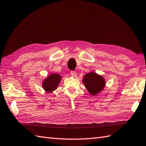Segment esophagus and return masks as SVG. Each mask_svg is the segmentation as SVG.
<instances>
[{"label":"esophagus","mask_w":146,"mask_h":146,"mask_svg":"<svg viewBox=\"0 0 146 146\" xmlns=\"http://www.w3.org/2000/svg\"><path fill=\"white\" fill-rule=\"evenodd\" d=\"M70 74H71V75H72V76L76 77V76H77V72H76V71H74V70H71V71H70Z\"/></svg>","instance_id":"obj_1"}]
</instances>
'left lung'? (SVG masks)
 <instances>
[{"label":"left lung","mask_w":146,"mask_h":146,"mask_svg":"<svg viewBox=\"0 0 146 146\" xmlns=\"http://www.w3.org/2000/svg\"><path fill=\"white\" fill-rule=\"evenodd\" d=\"M82 82L92 96H96L102 91L106 86L104 77L93 72L86 74L84 77Z\"/></svg>","instance_id":"obj_1"}]
</instances>
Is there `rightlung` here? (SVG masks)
<instances>
[{"instance_id":"obj_1","label":"right lung","mask_w":146,"mask_h":146,"mask_svg":"<svg viewBox=\"0 0 146 146\" xmlns=\"http://www.w3.org/2000/svg\"><path fill=\"white\" fill-rule=\"evenodd\" d=\"M61 76L58 74H51L44 80L42 82V87L45 91L52 92L57 89L60 82Z\"/></svg>"}]
</instances>
